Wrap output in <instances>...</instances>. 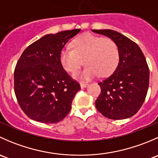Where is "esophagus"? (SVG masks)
<instances>
[{
  "label": "esophagus",
  "instance_id": "obj_1",
  "mask_svg": "<svg viewBox=\"0 0 158 158\" xmlns=\"http://www.w3.org/2000/svg\"><path fill=\"white\" fill-rule=\"evenodd\" d=\"M87 85H88V84H87V83H85V82H80V86H81V88H82V89L85 88Z\"/></svg>",
  "mask_w": 158,
  "mask_h": 158
}]
</instances>
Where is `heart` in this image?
Listing matches in <instances>:
<instances>
[{"label": "heart", "instance_id": "heart-1", "mask_svg": "<svg viewBox=\"0 0 158 158\" xmlns=\"http://www.w3.org/2000/svg\"><path fill=\"white\" fill-rule=\"evenodd\" d=\"M119 49L111 38L101 37L85 33L72 42V49H63L60 60L66 72L73 73L83 63L86 66L75 74V77L89 80L96 77L107 76L112 73L119 63Z\"/></svg>", "mask_w": 158, "mask_h": 158}]
</instances>
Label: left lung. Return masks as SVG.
<instances>
[{
    "label": "left lung",
    "mask_w": 158,
    "mask_h": 158,
    "mask_svg": "<svg viewBox=\"0 0 158 158\" xmlns=\"http://www.w3.org/2000/svg\"><path fill=\"white\" fill-rule=\"evenodd\" d=\"M111 38L119 49V63L114 73L98 82L101 93L95 101L98 111L109 119L119 120L136 114L145 100L149 86V68L140 47L120 33L92 30Z\"/></svg>",
    "instance_id": "obj_1"
}]
</instances>
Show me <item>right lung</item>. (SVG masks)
I'll return each instance as SVG.
<instances>
[{"label":"right lung","mask_w":158,"mask_h":158,"mask_svg":"<svg viewBox=\"0 0 158 158\" xmlns=\"http://www.w3.org/2000/svg\"><path fill=\"white\" fill-rule=\"evenodd\" d=\"M80 29L47 34L23 52L14 69V92L19 106L33 120L54 124L63 120L80 89L65 71L60 52Z\"/></svg>","instance_id":"add662e5"}]
</instances>
